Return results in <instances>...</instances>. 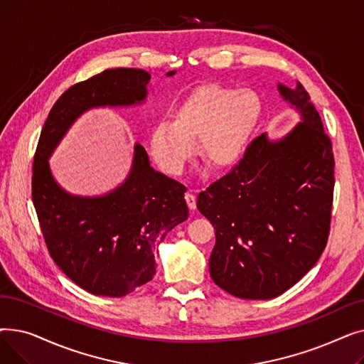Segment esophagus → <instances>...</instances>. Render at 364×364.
Listing matches in <instances>:
<instances>
[{"instance_id":"34e87169","label":"esophagus","mask_w":364,"mask_h":364,"mask_svg":"<svg viewBox=\"0 0 364 364\" xmlns=\"http://www.w3.org/2000/svg\"><path fill=\"white\" fill-rule=\"evenodd\" d=\"M184 198H186V202H187V205H188L190 211H195V209H196V196H195L193 193L187 192Z\"/></svg>"}]
</instances>
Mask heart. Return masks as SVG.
<instances>
[{
  "mask_svg": "<svg viewBox=\"0 0 364 364\" xmlns=\"http://www.w3.org/2000/svg\"><path fill=\"white\" fill-rule=\"evenodd\" d=\"M261 102L251 90L217 84L199 85L171 112V121L156 122L149 131V150L159 168L177 176L195 150L214 168L240 161L257 127Z\"/></svg>",
  "mask_w": 364,
  "mask_h": 364,
  "instance_id": "obj_1",
  "label": "heart"
}]
</instances>
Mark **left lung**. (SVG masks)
Returning <instances> with one entry per match:
<instances>
[{
  "mask_svg": "<svg viewBox=\"0 0 364 364\" xmlns=\"http://www.w3.org/2000/svg\"><path fill=\"white\" fill-rule=\"evenodd\" d=\"M301 113L280 140L261 134L240 162L198 196L215 230L209 273L243 299L282 295L326 247L333 202V151L309 92L277 85Z\"/></svg>",
  "mask_w": 364,
  "mask_h": 364,
  "instance_id": "1",
  "label": "left lung"
}]
</instances>
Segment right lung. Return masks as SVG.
<instances>
[{"mask_svg": "<svg viewBox=\"0 0 364 364\" xmlns=\"http://www.w3.org/2000/svg\"><path fill=\"white\" fill-rule=\"evenodd\" d=\"M149 81L143 69L117 68L72 85L51 107L36 146L32 200L48 252L73 283L92 295L121 298L153 279V247L188 217L186 187L153 169L139 143L128 177L103 196L68 193L54 180L48 159L84 112L140 105Z\"/></svg>", "mask_w": 364, "mask_h": 364, "instance_id": "obj_1", "label": "right lung"}]
</instances>
